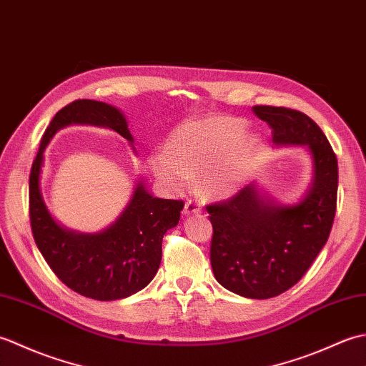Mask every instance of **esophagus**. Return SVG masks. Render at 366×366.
Wrapping results in <instances>:
<instances>
[{
	"label": "esophagus",
	"mask_w": 366,
	"mask_h": 366,
	"mask_svg": "<svg viewBox=\"0 0 366 366\" xmlns=\"http://www.w3.org/2000/svg\"><path fill=\"white\" fill-rule=\"evenodd\" d=\"M201 211V204L195 199H187V203L184 206V214L189 215V214H198Z\"/></svg>",
	"instance_id": "34e87169"
}]
</instances>
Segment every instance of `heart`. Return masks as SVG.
Listing matches in <instances>:
<instances>
[{"mask_svg":"<svg viewBox=\"0 0 366 366\" xmlns=\"http://www.w3.org/2000/svg\"><path fill=\"white\" fill-rule=\"evenodd\" d=\"M245 124L228 116L184 124L169 138L168 151L149 154L147 165L169 190H182L190 177L211 195L237 189L248 167L250 144L244 138Z\"/></svg>","mask_w":366,"mask_h":366,"instance_id":"obj_1","label":"heart"}]
</instances>
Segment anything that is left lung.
<instances>
[{"label": "left lung", "instance_id": "8db88e82", "mask_svg": "<svg viewBox=\"0 0 366 366\" xmlns=\"http://www.w3.org/2000/svg\"><path fill=\"white\" fill-rule=\"evenodd\" d=\"M275 146H307L313 181L299 203L285 206L248 184L234 197L209 204L215 280L248 299H270L305 275L330 234L337 211L338 162L317 124L297 110L256 105Z\"/></svg>", "mask_w": 366, "mask_h": 366}]
</instances>
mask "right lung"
Listing matches in <instances>:
<instances>
[{"instance_id":"add662e5","label":"right lung","mask_w":366,"mask_h":366,"mask_svg":"<svg viewBox=\"0 0 366 366\" xmlns=\"http://www.w3.org/2000/svg\"><path fill=\"white\" fill-rule=\"evenodd\" d=\"M71 124H91L118 132L134 147L124 114L97 100H75L54 114L42 137L29 174V220L39 252L61 282L96 300H118L142 291L162 261V239L179 223L184 201L154 198L137 184L134 195L107 229L83 234L54 222L41 193L44 152L53 135Z\"/></svg>"}]
</instances>
